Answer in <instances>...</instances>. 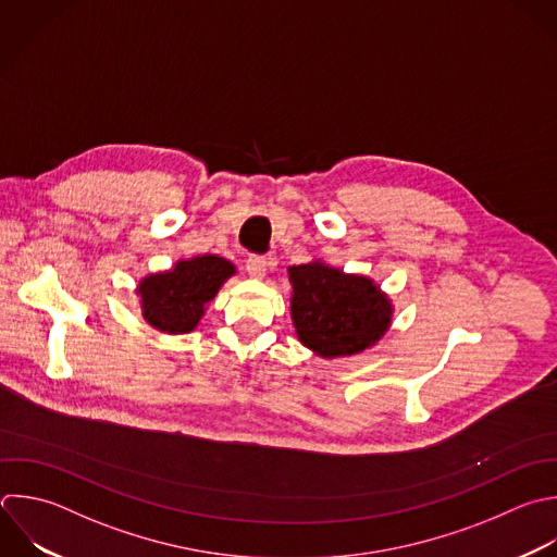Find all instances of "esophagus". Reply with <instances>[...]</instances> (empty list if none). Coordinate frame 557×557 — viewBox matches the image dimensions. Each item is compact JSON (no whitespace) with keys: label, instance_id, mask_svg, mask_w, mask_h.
<instances>
[{"label":"esophagus","instance_id":"1","mask_svg":"<svg viewBox=\"0 0 557 557\" xmlns=\"http://www.w3.org/2000/svg\"><path fill=\"white\" fill-rule=\"evenodd\" d=\"M246 270L252 278H263L268 270V259L263 255H250L246 261Z\"/></svg>","mask_w":557,"mask_h":557}]
</instances>
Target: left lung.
<instances>
[{
	"label": "left lung",
	"mask_w": 557,
	"mask_h": 557,
	"mask_svg": "<svg viewBox=\"0 0 557 557\" xmlns=\"http://www.w3.org/2000/svg\"><path fill=\"white\" fill-rule=\"evenodd\" d=\"M289 281L298 339L320 357L361 352L379 342L392 322L387 296L366 276L313 261L292 265Z\"/></svg>",
	"instance_id": "obj_1"
}]
</instances>
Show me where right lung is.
<instances>
[{"instance_id": "add662e5", "label": "right lung", "mask_w": 557, "mask_h": 557, "mask_svg": "<svg viewBox=\"0 0 557 557\" xmlns=\"http://www.w3.org/2000/svg\"><path fill=\"white\" fill-rule=\"evenodd\" d=\"M233 274V263L215 255L178 261L170 272L150 274L137 289L144 318L163 333H189L205 315V305Z\"/></svg>"}]
</instances>
